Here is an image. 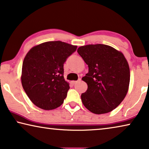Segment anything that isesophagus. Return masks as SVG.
Instances as JSON below:
<instances>
[{
	"mask_svg": "<svg viewBox=\"0 0 149 149\" xmlns=\"http://www.w3.org/2000/svg\"><path fill=\"white\" fill-rule=\"evenodd\" d=\"M80 80H81V79H78V81H71V84H72V85H74V84H77V82H78L79 81H80Z\"/></svg>",
	"mask_w": 149,
	"mask_h": 149,
	"instance_id": "esophagus-1",
	"label": "esophagus"
}]
</instances>
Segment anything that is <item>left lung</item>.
<instances>
[{"instance_id":"obj_1","label":"left lung","mask_w":149,"mask_h":149,"mask_svg":"<svg viewBox=\"0 0 149 149\" xmlns=\"http://www.w3.org/2000/svg\"><path fill=\"white\" fill-rule=\"evenodd\" d=\"M77 52L89 68L82 77L88 86L81 95L82 103L95 114L111 111L128 91L130 70L125 58L112 47L100 44L81 46Z\"/></svg>"}]
</instances>
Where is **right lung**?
Here are the masks:
<instances>
[{
	"label": "right lung",
	"instance_id": "obj_1",
	"mask_svg": "<svg viewBox=\"0 0 149 149\" xmlns=\"http://www.w3.org/2000/svg\"><path fill=\"white\" fill-rule=\"evenodd\" d=\"M77 46L52 41L33 47L24 59L21 81L32 102L44 110L62 104L70 89L63 77V64Z\"/></svg>",
	"mask_w": 149,
	"mask_h": 149
}]
</instances>
